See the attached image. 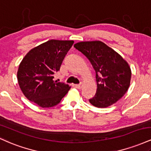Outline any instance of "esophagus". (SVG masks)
I'll return each instance as SVG.
<instances>
[{
  "mask_svg": "<svg viewBox=\"0 0 151 151\" xmlns=\"http://www.w3.org/2000/svg\"><path fill=\"white\" fill-rule=\"evenodd\" d=\"M81 86H82V84H76L75 87L77 88V89H81Z\"/></svg>",
  "mask_w": 151,
  "mask_h": 151,
  "instance_id": "1",
  "label": "esophagus"
}]
</instances>
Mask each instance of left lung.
<instances>
[{
    "mask_svg": "<svg viewBox=\"0 0 151 151\" xmlns=\"http://www.w3.org/2000/svg\"><path fill=\"white\" fill-rule=\"evenodd\" d=\"M87 58L96 72L97 89L89 102L106 108L119 101L129 89L131 70L128 62L101 41H85L74 45Z\"/></svg>",
    "mask_w": 151,
    "mask_h": 151,
    "instance_id": "left-lung-1",
    "label": "left lung"
}]
</instances>
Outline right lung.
Returning a JSON list of instances; mask_svg holds the SVG:
<instances>
[{"label": "right lung", "instance_id": "obj_1", "mask_svg": "<svg viewBox=\"0 0 151 151\" xmlns=\"http://www.w3.org/2000/svg\"><path fill=\"white\" fill-rule=\"evenodd\" d=\"M73 43V40H50L26 54L19 65L17 78L27 99L42 108H50L67 94L71 86L53 78Z\"/></svg>", "mask_w": 151, "mask_h": 151}]
</instances>
